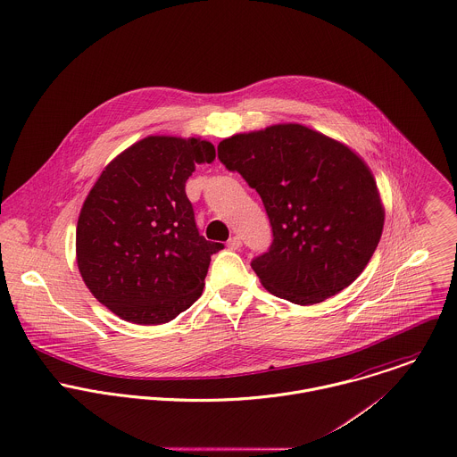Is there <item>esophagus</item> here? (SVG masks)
Masks as SVG:
<instances>
[{"label": "esophagus", "mask_w": 457, "mask_h": 457, "mask_svg": "<svg viewBox=\"0 0 457 457\" xmlns=\"http://www.w3.org/2000/svg\"><path fill=\"white\" fill-rule=\"evenodd\" d=\"M242 247V240H240V237H231L229 240H228V249H231V251H238Z\"/></svg>", "instance_id": "obj_1"}]
</instances>
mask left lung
<instances>
[{
	"label": "left lung",
	"mask_w": 457,
	"mask_h": 457,
	"mask_svg": "<svg viewBox=\"0 0 457 457\" xmlns=\"http://www.w3.org/2000/svg\"><path fill=\"white\" fill-rule=\"evenodd\" d=\"M220 162L262 195L274 242L251 267L262 284L298 305L320 303L364 272L381 238L376 180L346 145L300 123L235 134Z\"/></svg>",
	"instance_id": "left-lung-1"
}]
</instances>
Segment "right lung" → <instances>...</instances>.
<instances>
[{
	"mask_svg": "<svg viewBox=\"0 0 457 457\" xmlns=\"http://www.w3.org/2000/svg\"><path fill=\"white\" fill-rule=\"evenodd\" d=\"M215 148L201 137L148 136L100 173L76 229L85 284L111 312L162 325L203 293L212 254L224 245L199 235L185 182Z\"/></svg>",
	"mask_w": 457,
	"mask_h": 457,
	"instance_id": "add662e5",
	"label": "right lung"
}]
</instances>
